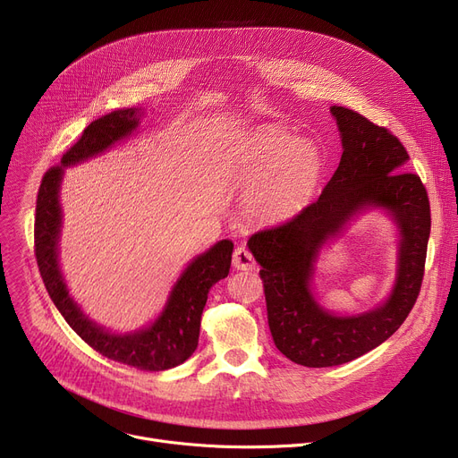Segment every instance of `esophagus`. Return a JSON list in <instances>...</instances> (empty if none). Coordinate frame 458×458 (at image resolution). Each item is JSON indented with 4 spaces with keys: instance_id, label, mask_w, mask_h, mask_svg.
I'll list each match as a JSON object with an SVG mask.
<instances>
[{
    "instance_id": "1",
    "label": "esophagus",
    "mask_w": 458,
    "mask_h": 458,
    "mask_svg": "<svg viewBox=\"0 0 458 458\" xmlns=\"http://www.w3.org/2000/svg\"><path fill=\"white\" fill-rule=\"evenodd\" d=\"M232 263H233V267L237 271H252V269H256V259H254L252 252L247 247H237L233 250Z\"/></svg>"
}]
</instances>
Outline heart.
<instances>
[{"label": "heart", "mask_w": 458, "mask_h": 458, "mask_svg": "<svg viewBox=\"0 0 458 458\" xmlns=\"http://www.w3.org/2000/svg\"><path fill=\"white\" fill-rule=\"evenodd\" d=\"M233 165L252 183L250 208L266 223L292 219L308 206L321 176V154L308 139L259 128L233 152Z\"/></svg>", "instance_id": "heart-1"}]
</instances>
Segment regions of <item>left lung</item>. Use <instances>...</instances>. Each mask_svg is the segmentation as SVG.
I'll list each match as a JSON object with an SVG mask.
<instances>
[{
	"instance_id": "1",
	"label": "left lung",
	"mask_w": 458,
	"mask_h": 458,
	"mask_svg": "<svg viewBox=\"0 0 458 458\" xmlns=\"http://www.w3.org/2000/svg\"><path fill=\"white\" fill-rule=\"evenodd\" d=\"M344 154L321 197L293 219L256 232L249 249L261 266L267 319L276 349L306 368L347 364L386 342L404 323L421 290L430 204L408 152L386 128L332 106ZM380 207L400 228L398 276L389 301L358 317H335L310 295L309 282L322 245L360 210Z\"/></svg>"
}]
</instances>
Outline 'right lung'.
I'll use <instances>...</instances> for the list:
<instances>
[{
    "label": "right lung",
    "mask_w": 458,
    "mask_h": 458,
    "mask_svg": "<svg viewBox=\"0 0 458 458\" xmlns=\"http://www.w3.org/2000/svg\"><path fill=\"white\" fill-rule=\"evenodd\" d=\"M140 109H118L90 123L78 142L63 154L61 165L44 174L35 213V256L42 282L64 321L80 338L102 356L140 371H165L183 364L195 352L200 334V318L211 285L230 273L233 243L223 239L192 259L174 284L161 316L147 328L131 334H113L92 323L68 295L59 269L61 204L59 187L64 166L81 163L107 150L139 126Z\"/></svg>",
    "instance_id": "obj_1"
}]
</instances>
